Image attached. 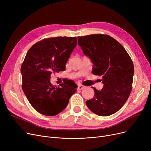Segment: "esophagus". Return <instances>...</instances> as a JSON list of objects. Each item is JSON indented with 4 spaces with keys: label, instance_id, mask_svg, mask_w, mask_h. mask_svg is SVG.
I'll use <instances>...</instances> for the list:
<instances>
[{
    "label": "esophagus",
    "instance_id": "1",
    "mask_svg": "<svg viewBox=\"0 0 151 151\" xmlns=\"http://www.w3.org/2000/svg\"><path fill=\"white\" fill-rule=\"evenodd\" d=\"M85 88H86V87H85L84 86L81 85V84H80V85H78V90H79V91H81V90H82V89H84Z\"/></svg>",
    "mask_w": 151,
    "mask_h": 151
}]
</instances>
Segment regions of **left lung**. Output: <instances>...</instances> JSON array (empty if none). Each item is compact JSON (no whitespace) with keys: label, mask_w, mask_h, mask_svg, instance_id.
<instances>
[{"label":"left lung","mask_w":151,"mask_h":151,"mask_svg":"<svg viewBox=\"0 0 151 151\" xmlns=\"http://www.w3.org/2000/svg\"><path fill=\"white\" fill-rule=\"evenodd\" d=\"M78 41L92 62V73L101 76L104 84L100 91L93 88L94 97L86 101V105L99 116L111 115L123 106L132 91L133 62L122 45L108 35L78 37Z\"/></svg>","instance_id":"8db88e82"}]
</instances>
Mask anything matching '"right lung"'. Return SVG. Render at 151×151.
<instances>
[{
	"instance_id": "obj_1",
	"label": "right lung",
	"mask_w": 151,
	"mask_h": 151,
	"mask_svg": "<svg viewBox=\"0 0 151 151\" xmlns=\"http://www.w3.org/2000/svg\"><path fill=\"white\" fill-rule=\"evenodd\" d=\"M77 44L76 37L44 39L27 51L21 67L22 89L37 112L45 116L57 115L64 109L76 91L73 81L53 86L51 75L65 69L71 53Z\"/></svg>"
}]
</instances>
